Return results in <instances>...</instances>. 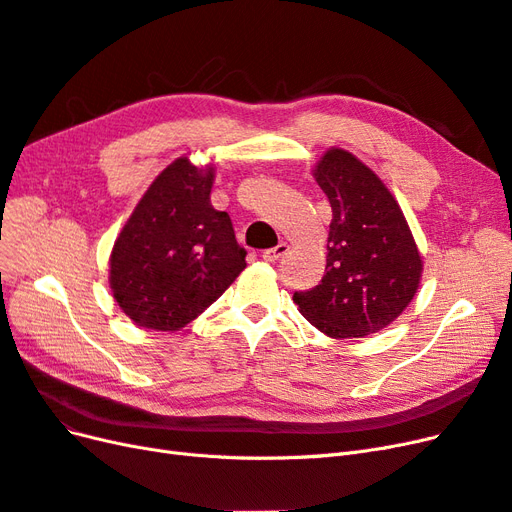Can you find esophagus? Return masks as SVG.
Listing matches in <instances>:
<instances>
[{
    "mask_svg": "<svg viewBox=\"0 0 512 512\" xmlns=\"http://www.w3.org/2000/svg\"><path fill=\"white\" fill-rule=\"evenodd\" d=\"M288 250H290L288 243H280L277 247H273V250L262 252V260H265V262H275V260H280L282 256H286Z\"/></svg>",
    "mask_w": 512,
    "mask_h": 512,
    "instance_id": "1",
    "label": "esophagus"
}]
</instances>
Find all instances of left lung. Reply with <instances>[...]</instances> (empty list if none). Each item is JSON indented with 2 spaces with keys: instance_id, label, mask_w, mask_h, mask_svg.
<instances>
[{
  "instance_id": "8db88e82",
  "label": "left lung",
  "mask_w": 512,
  "mask_h": 512,
  "mask_svg": "<svg viewBox=\"0 0 512 512\" xmlns=\"http://www.w3.org/2000/svg\"><path fill=\"white\" fill-rule=\"evenodd\" d=\"M312 175L333 209L327 273L292 299L333 339L378 333L421 286L423 256L406 215L374 170L342 147L324 151Z\"/></svg>"
}]
</instances>
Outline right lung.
Returning <instances> with one entry per match:
<instances>
[{"instance_id":"add662e5","label":"right lung","mask_w":512,"mask_h":512,"mask_svg":"<svg viewBox=\"0 0 512 512\" xmlns=\"http://www.w3.org/2000/svg\"><path fill=\"white\" fill-rule=\"evenodd\" d=\"M215 164L170 162L151 181L108 258L113 299L136 327L179 331L245 269L226 211L213 209Z\"/></svg>"}]
</instances>
